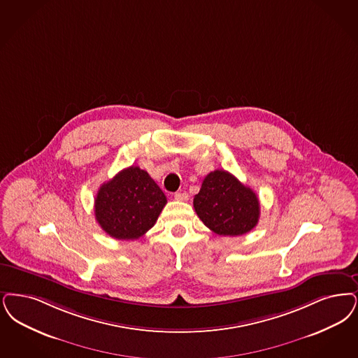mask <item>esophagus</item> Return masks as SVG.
<instances>
[{"label":"esophagus","instance_id":"34e87169","mask_svg":"<svg viewBox=\"0 0 358 358\" xmlns=\"http://www.w3.org/2000/svg\"><path fill=\"white\" fill-rule=\"evenodd\" d=\"M189 196L186 193H176L174 194V200L176 201H187Z\"/></svg>","mask_w":358,"mask_h":358}]
</instances>
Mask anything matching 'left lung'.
Wrapping results in <instances>:
<instances>
[{"label":"left lung","mask_w":358,"mask_h":358,"mask_svg":"<svg viewBox=\"0 0 358 358\" xmlns=\"http://www.w3.org/2000/svg\"><path fill=\"white\" fill-rule=\"evenodd\" d=\"M201 221L220 236H243L257 225V194L227 171L210 172L193 200Z\"/></svg>","instance_id":"obj_1"}]
</instances>
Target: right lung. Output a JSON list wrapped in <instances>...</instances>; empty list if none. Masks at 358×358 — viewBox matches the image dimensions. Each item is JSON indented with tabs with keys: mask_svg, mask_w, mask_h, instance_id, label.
<instances>
[{
	"mask_svg": "<svg viewBox=\"0 0 358 358\" xmlns=\"http://www.w3.org/2000/svg\"><path fill=\"white\" fill-rule=\"evenodd\" d=\"M166 205L155 180L138 166H129L102 184L94 200L96 220L115 240H137L153 228Z\"/></svg>",
	"mask_w": 358,
	"mask_h": 358,
	"instance_id": "obj_1",
	"label": "right lung"
}]
</instances>
